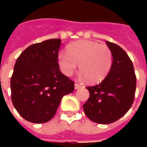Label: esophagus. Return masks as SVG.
Instances as JSON below:
<instances>
[{
	"label": "esophagus",
	"mask_w": 147,
	"mask_h": 147,
	"mask_svg": "<svg viewBox=\"0 0 147 147\" xmlns=\"http://www.w3.org/2000/svg\"><path fill=\"white\" fill-rule=\"evenodd\" d=\"M80 86H81V85L79 84V83H75V88H76V89H79Z\"/></svg>",
	"instance_id": "1"
}]
</instances>
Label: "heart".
Segmentation results:
<instances>
[{
    "instance_id": "b5f03b06",
    "label": "heart",
    "mask_w": 147,
    "mask_h": 147,
    "mask_svg": "<svg viewBox=\"0 0 147 147\" xmlns=\"http://www.w3.org/2000/svg\"><path fill=\"white\" fill-rule=\"evenodd\" d=\"M58 62L62 72L71 76L80 64L81 78L90 83H99L110 71L113 55L106 45L92 41H79L68 45L67 53L58 54Z\"/></svg>"
}]
</instances>
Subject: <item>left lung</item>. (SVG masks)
Masks as SVG:
<instances>
[{
  "label": "left lung",
  "mask_w": 147,
  "mask_h": 147,
  "mask_svg": "<svg viewBox=\"0 0 147 147\" xmlns=\"http://www.w3.org/2000/svg\"><path fill=\"white\" fill-rule=\"evenodd\" d=\"M113 55L110 71L95 86H87L90 97L83 105L86 117L96 123H113L125 115L132 105L136 76L132 61L119 45L106 42Z\"/></svg>",
  "instance_id": "left-lung-1"
}]
</instances>
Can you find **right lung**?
<instances>
[{
	"label": "right lung",
	"mask_w": 147,
	"mask_h": 147,
	"mask_svg": "<svg viewBox=\"0 0 147 147\" xmlns=\"http://www.w3.org/2000/svg\"><path fill=\"white\" fill-rule=\"evenodd\" d=\"M61 44L59 38L33 44L16 61L11 78V102L29 122H48L54 117L62 98L75 89V83L59 68Z\"/></svg>",
	"instance_id": "obj_1"
}]
</instances>
